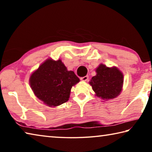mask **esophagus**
I'll list each match as a JSON object with an SVG mask.
<instances>
[{"mask_svg":"<svg viewBox=\"0 0 152 152\" xmlns=\"http://www.w3.org/2000/svg\"><path fill=\"white\" fill-rule=\"evenodd\" d=\"M80 80L82 81H87L88 80V76H85L84 77H82L80 78Z\"/></svg>","mask_w":152,"mask_h":152,"instance_id":"obj_1","label":"esophagus"}]
</instances>
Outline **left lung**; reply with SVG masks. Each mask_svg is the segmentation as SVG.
I'll return each instance as SVG.
<instances>
[{
  "mask_svg": "<svg viewBox=\"0 0 152 152\" xmlns=\"http://www.w3.org/2000/svg\"><path fill=\"white\" fill-rule=\"evenodd\" d=\"M96 72L90 84L96 96L106 100L117 97L122 89L123 74L115 67L110 68L104 64L98 67Z\"/></svg>",
  "mask_w": 152,
  "mask_h": 152,
  "instance_id": "1",
  "label": "left lung"
}]
</instances>
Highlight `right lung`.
Listing matches in <instances>:
<instances>
[{
    "mask_svg": "<svg viewBox=\"0 0 152 152\" xmlns=\"http://www.w3.org/2000/svg\"><path fill=\"white\" fill-rule=\"evenodd\" d=\"M80 81L72 71H68L60 60L49 59L30 77L29 82L38 99L50 107L68 101L72 87Z\"/></svg>",
    "mask_w": 152,
    "mask_h": 152,
    "instance_id": "add662e5",
    "label": "right lung"
}]
</instances>
